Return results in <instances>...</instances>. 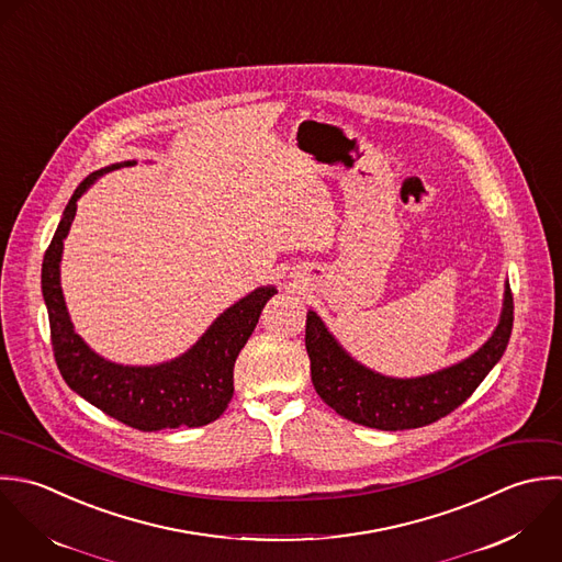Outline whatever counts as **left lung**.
I'll return each instance as SVG.
<instances>
[{
  "label": "left lung",
  "mask_w": 562,
  "mask_h": 562,
  "mask_svg": "<svg viewBox=\"0 0 562 562\" xmlns=\"http://www.w3.org/2000/svg\"><path fill=\"white\" fill-rule=\"evenodd\" d=\"M515 322V302L506 284L495 333L469 359L416 379L383 376L355 361L330 335L315 311L306 315V352L319 398L339 416L381 431L431 425L458 409L504 357Z\"/></svg>",
  "instance_id": "obj_1"
}]
</instances>
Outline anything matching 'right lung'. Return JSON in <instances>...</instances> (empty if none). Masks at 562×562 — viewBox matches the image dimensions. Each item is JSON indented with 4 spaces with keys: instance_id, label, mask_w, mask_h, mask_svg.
<instances>
[{
    "instance_id": "1",
    "label": "right lung",
    "mask_w": 562,
    "mask_h": 562,
    "mask_svg": "<svg viewBox=\"0 0 562 562\" xmlns=\"http://www.w3.org/2000/svg\"><path fill=\"white\" fill-rule=\"evenodd\" d=\"M113 164L91 172L71 194L54 238L43 256L41 291L49 317L52 350L65 383L106 416L139 429L159 431L203 427L216 420L234 396V363L251 337L258 317L278 291L260 286L223 311L201 339L181 357L159 366H120L95 355L76 335L60 289L63 240L76 216V201Z\"/></svg>"
}]
</instances>
